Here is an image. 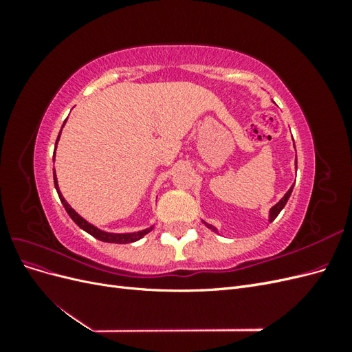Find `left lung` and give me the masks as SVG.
<instances>
[{
  "label": "left lung",
  "mask_w": 352,
  "mask_h": 352,
  "mask_svg": "<svg viewBox=\"0 0 352 352\" xmlns=\"http://www.w3.org/2000/svg\"><path fill=\"white\" fill-rule=\"evenodd\" d=\"M295 164H296V163H295ZM292 189H294V185L289 188V190H287V192L283 195V198L278 202V204L273 206V207L270 208V211H269V221H273L276 217H278V214L282 211V208L286 206L287 199H289V197H291V194H292ZM202 223H204V225H206L208 229H211L212 232H217V229H216L214 226H212V225H208V223H206L204 220H202Z\"/></svg>",
  "instance_id": "1"
}]
</instances>
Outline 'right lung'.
<instances>
[{
	"label": "right lung",
	"mask_w": 352,
	"mask_h": 352,
	"mask_svg": "<svg viewBox=\"0 0 352 352\" xmlns=\"http://www.w3.org/2000/svg\"><path fill=\"white\" fill-rule=\"evenodd\" d=\"M66 120H67V119H66ZM66 120H65V123H63V126L66 124ZM63 126H61V129H63ZM60 133H61V131H60ZM60 133H58V138H57V141H56V148H57V142H58V140H60ZM54 160H56V151H54V157H52V162H54ZM52 173H54V186H56V189H57V194H58V197H60V201H61L63 207L66 208L67 214L72 217V220H73L74 223H76V225H78L80 229H83L85 232H88L89 235H92L94 238H97V239H100V241H102V242L129 243V242H135V241H138V239L144 238V236L146 235V233H150V232L153 230V226H151V228H146V229H144V230H138V232H132V233H111V232H105V230L98 229L97 226L91 225V223H89L88 220H85L82 216H79L78 212L74 211V210L69 206V202L65 199V197H63L61 192H60L58 182H57V176H56V168H52Z\"/></svg>",
	"instance_id": "obj_1"
}]
</instances>
